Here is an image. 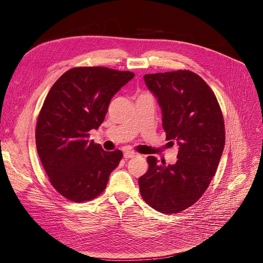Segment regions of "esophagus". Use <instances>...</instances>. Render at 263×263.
<instances>
[{"label":"esophagus","instance_id":"34e87169","mask_svg":"<svg viewBox=\"0 0 263 263\" xmlns=\"http://www.w3.org/2000/svg\"><path fill=\"white\" fill-rule=\"evenodd\" d=\"M136 156H137V154L134 153V151H126V153L123 154L124 158H134Z\"/></svg>","mask_w":263,"mask_h":263}]
</instances>
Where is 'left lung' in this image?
Segmentation results:
<instances>
[{"instance_id": "8db88e82", "label": "left lung", "mask_w": 263, "mask_h": 263, "mask_svg": "<svg viewBox=\"0 0 263 263\" xmlns=\"http://www.w3.org/2000/svg\"><path fill=\"white\" fill-rule=\"evenodd\" d=\"M144 79L162 108L166 140L176 141L179 151L174 165L147 158L148 171L139 179L141 195L161 213H179L199 200L216 173L225 146L223 113L213 90L195 72L184 69Z\"/></svg>"}]
</instances>
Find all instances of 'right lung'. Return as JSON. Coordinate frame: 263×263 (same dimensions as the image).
<instances>
[{
  "label": "right lung",
  "instance_id": "right-lung-1",
  "mask_svg": "<svg viewBox=\"0 0 263 263\" xmlns=\"http://www.w3.org/2000/svg\"><path fill=\"white\" fill-rule=\"evenodd\" d=\"M133 77L106 67H74L49 90L37 118L36 148L50 183L68 200L98 197L122 159L120 150L104 151L88 132L101 126L110 99Z\"/></svg>",
  "mask_w": 263,
  "mask_h": 263
}]
</instances>
